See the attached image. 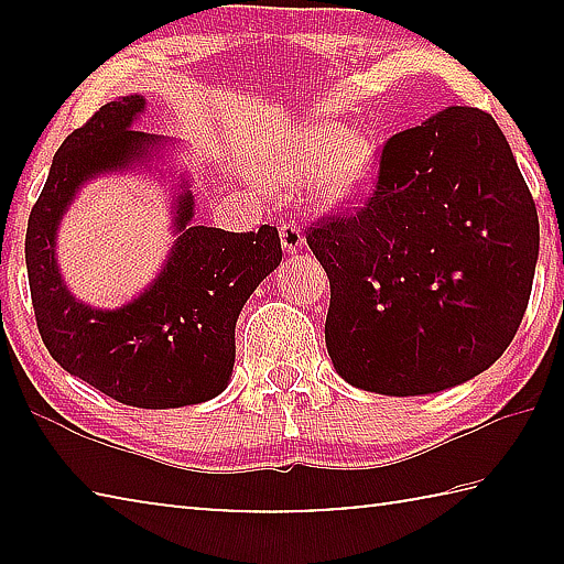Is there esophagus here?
<instances>
[{
  "label": "esophagus",
  "instance_id": "1",
  "mask_svg": "<svg viewBox=\"0 0 564 564\" xmlns=\"http://www.w3.org/2000/svg\"><path fill=\"white\" fill-rule=\"evenodd\" d=\"M279 234H281V243H283V248H285V251H289V253L301 251L303 243H305V236H303V231H301V226L295 224V221L281 224Z\"/></svg>",
  "mask_w": 564,
  "mask_h": 564
}]
</instances>
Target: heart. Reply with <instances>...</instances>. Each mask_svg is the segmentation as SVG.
<instances>
[{
    "label": "heart",
    "mask_w": 564,
    "mask_h": 564,
    "mask_svg": "<svg viewBox=\"0 0 564 564\" xmlns=\"http://www.w3.org/2000/svg\"><path fill=\"white\" fill-rule=\"evenodd\" d=\"M293 169L321 174L318 188L328 202H350L368 191L376 171V147L362 133L340 127H311L293 144Z\"/></svg>",
    "instance_id": "b5f03b06"
}]
</instances>
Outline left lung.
Listing matches in <instances>:
<instances>
[{
    "mask_svg": "<svg viewBox=\"0 0 564 564\" xmlns=\"http://www.w3.org/2000/svg\"><path fill=\"white\" fill-rule=\"evenodd\" d=\"M330 281L326 346L350 386L425 395L488 370L528 308L540 224L490 113L393 133L366 202L305 231Z\"/></svg>",
    "mask_w": 564,
    "mask_h": 564,
    "instance_id": "left-lung-1",
    "label": "left lung"
}]
</instances>
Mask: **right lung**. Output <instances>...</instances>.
Here are the masks:
<instances>
[{"instance_id":"1","label":"right lung","mask_w":564,"mask_h":564,"mask_svg":"<svg viewBox=\"0 0 564 564\" xmlns=\"http://www.w3.org/2000/svg\"><path fill=\"white\" fill-rule=\"evenodd\" d=\"M144 99L121 97L72 131L26 224L36 328L52 358L104 395L133 408H181L216 398L236 360V318L248 295L281 263L275 226L231 234L191 226L194 196L176 202V243L149 289L117 311H97L66 291L54 259L56 226L84 181L129 169L159 137L131 131Z\"/></svg>"}]
</instances>
